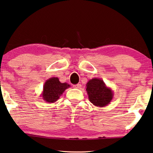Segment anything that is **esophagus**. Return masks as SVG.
I'll return each mask as SVG.
<instances>
[{
  "label": "esophagus",
  "instance_id": "34e87169",
  "mask_svg": "<svg viewBox=\"0 0 153 153\" xmlns=\"http://www.w3.org/2000/svg\"><path fill=\"white\" fill-rule=\"evenodd\" d=\"M73 87H74V88L79 89V88H82V85H81V84H76V85H73Z\"/></svg>",
  "mask_w": 153,
  "mask_h": 153
}]
</instances>
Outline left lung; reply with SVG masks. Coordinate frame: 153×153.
<instances>
[{
	"label": "left lung",
	"instance_id": "1",
	"mask_svg": "<svg viewBox=\"0 0 153 153\" xmlns=\"http://www.w3.org/2000/svg\"><path fill=\"white\" fill-rule=\"evenodd\" d=\"M85 86L89 100L96 106H106L112 101L113 91L105 85L102 79L97 77L90 79Z\"/></svg>",
	"mask_w": 153,
	"mask_h": 153
}]
</instances>
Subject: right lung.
I'll return each instance as SVG.
<instances>
[{
	"mask_svg": "<svg viewBox=\"0 0 153 153\" xmlns=\"http://www.w3.org/2000/svg\"><path fill=\"white\" fill-rule=\"evenodd\" d=\"M70 87L68 83H62L57 77H50L43 85L41 97L43 100L49 103H54L62 95L66 89Z\"/></svg>",
	"mask_w": 153,
	"mask_h": 153,
	"instance_id": "obj_1",
	"label": "right lung"
}]
</instances>
